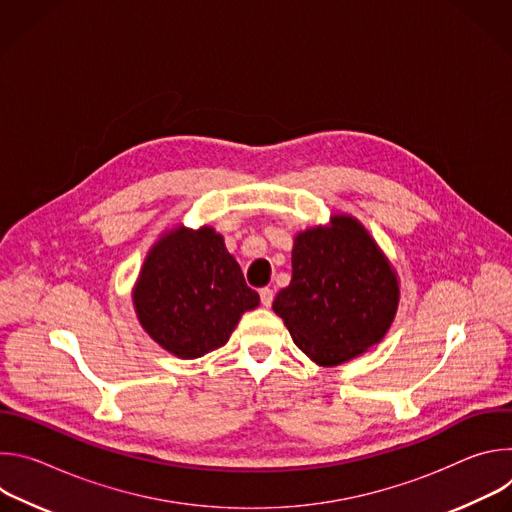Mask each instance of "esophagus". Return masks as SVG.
<instances>
[{
    "instance_id": "esophagus-1",
    "label": "esophagus",
    "mask_w": 512,
    "mask_h": 512,
    "mask_svg": "<svg viewBox=\"0 0 512 512\" xmlns=\"http://www.w3.org/2000/svg\"><path fill=\"white\" fill-rule=\"evenodd\" d=\"M259 298H261V304H263L265 308H269L271 302H273V289H271V287L259 289Z\"/></svg>"
}]
</instances>
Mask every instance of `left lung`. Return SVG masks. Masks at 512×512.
<instances>
[{
	"label": "left lung",
	"mask_w": 512,
	"mask_h": 512,
	"mask_svg": "<svg viewBox=\"0 0 512 512\" xmlns=\"http://www.w3.org/2000/svg\"><path fill=\"white\" fill-rule=\"evenodd\" d=\"M399 306V281L385 253L354 216L296 235L291 281L273 300L296 346L336 367L379 344Z\"/></svg>",
	"instance_id": "8db88e82"
}]
</instances>
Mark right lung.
<instances>
[{
	"label": "right lung",
	"instance_id": "obj_1",
	"mask_svg": "<svg viewBox=\"0 0 512 512\" xmlns=\"http://www.w3.org/2000/svg\"><path fill=\"white\" fill-rule=\"evenodd\" d=\"M259 306V294L212 227H176L143 261L133 287L141 328L178 358L221 348L241 316Z\"/></svg>",
	"mask_w": 512,
	"mask_h": 512
}]
</instances>
